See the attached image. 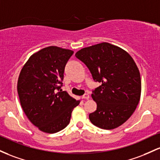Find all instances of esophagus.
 Here are the masks:
<instances>
[{"label":"esophagus","instance_id":"obj_1","mask_svg":"<svg viewBox=\"0 0 160 160\" xmlns=\"http://www.w3.org/2000/svg\"><path fill=\"white\" fill-rule=\"evenodd\" d=\"M89 98H90V96L88 94H85L83 96H82V98H83L84 100H88Z\"/></svg>","mask_w":160,"mask_h":160}]
</instances>
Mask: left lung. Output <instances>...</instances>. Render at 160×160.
<instances>
[{
    "mask_svg": "<svg viewBox=\"0 0 160 160\" xmlns=\"http://www.w3.org/2000/svg\"><path fill=\"white\" fill-rule=\"evenodd\" d=\"M75 57L87 66L93 79L101 83L91 94L97 110L90 113V121L107 130L122 125L133 114L141 98V75L133 58L107 42L82 48Z\"/></svg>",
    "mask_w": 160,
    "mask_h": 160,
    "instance_id": "obj_1",
    "label": "left lung"
}]
</instances>
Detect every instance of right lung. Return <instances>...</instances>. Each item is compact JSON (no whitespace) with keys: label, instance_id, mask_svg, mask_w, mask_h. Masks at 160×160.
Returning <instances> with one entry per match:
<instances>
[{"label":"right lung","instance_id":"obj_1","mask_svg":"<svg viewBox=\"0 0 160 160\" xmlns=\"http://www.w3.org/2000/svg\"><path fill=\"white\" fill-rule=\"evenodd\" d=\"M73 53L56 46L43 48L29 57L19 73L17 91L21 107L30 122L45 133L65 128L80 103L60 89L64 68Z\"/></svg>","mask_w":160,"mask_h":160}]
</instances>
